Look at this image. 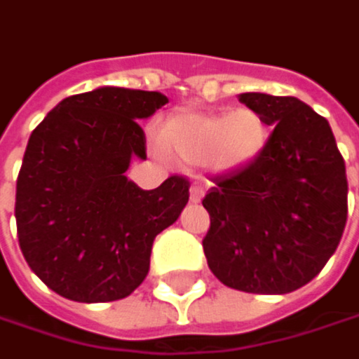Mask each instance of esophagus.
Here are the masks:
<instances>
[{
    "label": "esophagus",
    "mask_w": 359,
    "mask_h": 359,
    "mask_svg": "<svg viewBox=\"0 0 359 359\" xmlns=\"http://www.w3.org/2000/svg\"><path fill=\"white\" fill-rule=\"evenodd\" d=\"M203 195H205V187H203L201 182H193V184H191V201L197 203V201L203 199Z\"/></svg>",
    "instance_id": "1"
}]
</instances>
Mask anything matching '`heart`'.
I'll return each instance as SVG.
<instances>
[{"mask_svg": "<svg viewBox=\"0 0 359 359\" xmlns=\"http://www.w3.org/2000/svg\"><path fill=\"white\" fill-rule=\"evenodd\" d=\"M270 128L253 108L229 114L180 111L170 116L158 149L184 164H208L218 172H239L255 164L268 147Z\"/></svg>", "mask_w": 359, "mask_h": 359, "instance_id": "1", "label": "heart"}]
</instances>
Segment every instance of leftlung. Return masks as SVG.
I'll use <instances>...</instances> for the list:
<instances>
[{"label": "left lung", "mask_w": 359, "mask_h": 359, "mask_svg": "<svg viewBox=\"0 0 359 359\" xmlns=\"http://www.w3.org/2000/svg\"><path fill=\"white\" fill-rule=\"evenodd\" d=\"M239 102L274 128L255 164L216 177L203 197V253L226 287L283 295L308 285L343 237L345 160L326 118L297 97L241 93Z\"/></svg>", "instance_id": "8db88e82"}]
</instances>
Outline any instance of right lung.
<instances>
[{
  "mask_svg": "<svg viewBox=\"0 0 359 359\" xmlns=\"http://www.w3.org/2000/svg\"><path fill=\"white\" fill-rule=\"evenodd\" d=\"M168 104L158 91L100 87L60 102L29 139L16 180V229L27 264L57 295L128 297L149 272L156 235L177 222L189 180L143 191L124 177L145 160L139 120Z\"/></svg>",
  "mask_w": 359,
  "mask_h": 359,
  "instance_id": "add662e5",
  "label": "right lung"
}]
</instances>
